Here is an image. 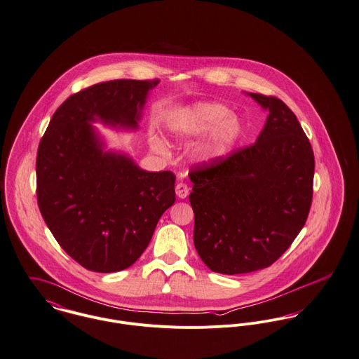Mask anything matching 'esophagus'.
I'll return each mask as SVG.
<instances>
[{"instance_id":"obj_1","label":"esophagus","mask_w":359,"mask_h":359,"mask_svg":"<svg viewBox=\"0 0 359 359\" xmlns=\"http://www.w3.org/2000/svg\"><path fill=\"white\" fill-rule=\"evenodd\" d=\"M175 190H176V196L182 199L186 198L189 196V193H190V189H189V186L186 183H177Z\"/></svg>"}]
</instances>
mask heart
Returning <instances> with one entry per match:
<instances>
[{"instance_id":"heart-1","label":"heart","mask_w":359,"mask_h":359,"mask_svg":"<svg viewBox=\"0 0 359 359\" xmlns=\"http://www.w3.org/2000/svg\"><path fill=\"white\" fill-rule=\"evenodd\" d=\"M169 128L172 135L179 139H193L209 132L197 147V156L203 161L224 156L242 135L238 117L219 103L194 104L170 121Z\"/></svg>"}]
</instances>
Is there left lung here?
Masks as SVG:
<instances>
[{
	"mask_svg": "<svg viewBox=\"0 0 359 359\" xmlns=\"http://www.w3.org/2000/svg\"><path fill=\"white\" fill-rule=\"evenodd\" d=\"M249 95L270 113L256 143L189 173L196 249L212 271L227 276L277 262L313 201L316 161L300 122L278 97Z\"/></svg>",
	"mask_w": 359,
	"mask_h": 359,
	"instance_id": "left-lung-1",
	"label": "left lung"
}]
</instances>
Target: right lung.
Here are the masks:
<instances>
[{
    "label": "right lung",
    "instance_id": "add662e5",
    "mask_svg": "<svg viewBox=\"0 0 359 359\" xmlns=\"http://www.w3.org/2000/svg\"><path fill=\"white\" fill-rule=\"evenodd\" d=\"M158 82L114 80L82 89L55 111L41 139V215L63 250L86 270L130 267L176 201L173 172H147L125 154L103 151L92 125L136 129L149 90Z\"/></svg>",
    "mask_w": 359,
    "mask_h": 359
}]
</instances>
